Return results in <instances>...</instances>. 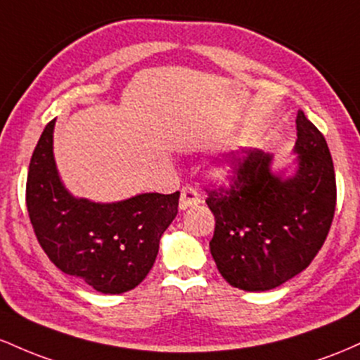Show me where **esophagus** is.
<instances>
[{"instance_id":"obj_1","label":"esophagus","mask_w":360,"mask_h":360,"mask_svg":"<svg viewBox=\"0 0 360 360\" xmlns=\"http://www.w3.org/2000/svg\"><path fill=\"white\" fill-rule=\"evenodd\" d=\"M200 193L192 185H185L180 192V209H188L192 205L200 204Z\"/></svg>"}]
</instances>
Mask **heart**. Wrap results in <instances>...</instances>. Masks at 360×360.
<instances>
[{
	"label": "heart",
	"mask_w": 360,
	"mask_h": 360,
	"mask_svg": "<svg viewBox=\"0 0 360 360\" xmlns=\"http://www.w3.org/2000/svg\"><path fill=\"white\" fill-rule=\"evenodd\" d=\"M214 172H216L217 179H221V180H229L234 176V167H231L229 163L219 165V167L214 169Z\"/></svg>",
	"instance_id": "1"
}]
</instances>
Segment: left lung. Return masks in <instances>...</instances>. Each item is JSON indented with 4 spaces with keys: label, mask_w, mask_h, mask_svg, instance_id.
Segmentation results:
<instances>
[{
    "label": "left lung",
    "mask_w": 360,
    "mask_h": 360,
    "mask_svg": "<svg viewBox=\"0 0 360 360\" xmlns=\"http://www.w3.org/2000/svg\"><path fill=\"white\" fill-rule=\"evenodd\" d=\"M296 169L272 172V155L233 156L231 187L207 191L216 228L211 255L233 288L260 292L284 284L311 264L332 226L337 184L325 137L300 110Z\"/></svg>",
    "instance_id": "1"
}]
</instances>
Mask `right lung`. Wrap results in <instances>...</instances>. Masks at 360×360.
I'll use <instances>...</instances> for the list:
<instances>
[{
	"label": "right lung",
	"instance_id": "1",
	"mask_svg": "<svg viewBox=\"0 0 360 360\" xmlns=\"http://www.w3.org/2000/svg\"><path fill=\"white\" fill-rule=\"evenodd\" d=\"M56 119L44 129L27 176V209L49 260L103 294H122L144 281L161 234L179 212L180 192L139 193L100 204L68 192L56 168Z\"/></svg>",
	"mask_w": 360,
	"mask_h": 360
}]
</instances>
